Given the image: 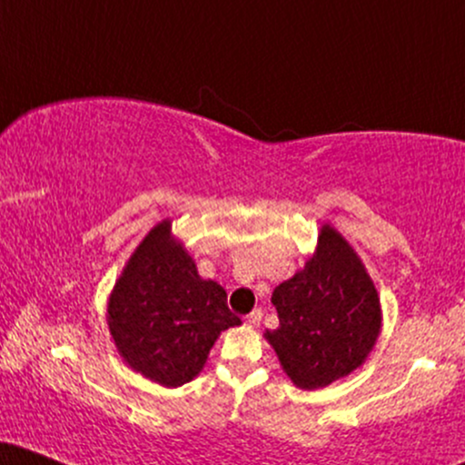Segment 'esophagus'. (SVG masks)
Masks as SVG:
<instances>
[{"label":"esophagus","instance_id":"esophagus-1","mask_svg":"<svg viewBox=\"0 0 465 465\" xmlns=\"http://www.w3.org/2000/svg\"><path fill=\"white\" fill-rule=\"evenodd\" d=\"M260 322H262V311H253L247 314V325H251V328H258Z\"/></svg>","mask_w":465,"mask_h":465}]
</instances>
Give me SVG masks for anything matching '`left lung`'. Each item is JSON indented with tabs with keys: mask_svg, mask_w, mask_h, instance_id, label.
<instances>
[{
	"mask_svg": "<svg viewBox=\"0 0 465 465\" xmlns=\"http://www.w3.org/2000/svg\"><path fill=\"white\" fill-rule=\"evenodd\" d=\"M277 330L264 339L292 385L314 391L359 370L382 330L373 280L354 247L330 223L314 253L291 280L275 286Z\"/></svg>",
	"mask_w": 465,
	"mask_h": 465,
	"instance_id": "left-lung-1",
	"label": "left lung"
}]
</instances>
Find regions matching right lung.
Masks as SVG:
<instances>
[{"mask_svg":"<svg viewBox=\"0 0 465 465\" xmlns=\"http://www.w3.org/2000/svg\"><path fill=\"white\" fill-rule=\"evenodd\" d=\"M106 323L133 371L157 385L181 387L199 376L221 332L242 322L227 308L225 288L199 275L165 218L143 236L115 280Z\"/></svg>","mask_w":465,"mask_h":465,"instance_id":"obj_1","label":"right lung"}]
</instances>
